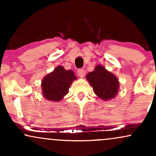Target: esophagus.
Wrapping results in <instances>:
<instances>
[{"instance_id": "obj_1", "label": "esophagus", "mask_w": 156, "mask_h": 156, "mask_svg": "<svg viewBox=\"0 0 156 156\" xmlns=\"http://www.w3.org/2000/svg\"><path fill=\"white\" fill-rule=\"evenodd\" d=\"M78 75L80 78H83L85 76V70L83 69H79L78 70Z\"/></svg>"}]
</instances>
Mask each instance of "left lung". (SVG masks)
<instances>
[{"instance_id": "obj_1", "label": "left lung", "mask_w": 156, "mask_h": 156, "mask_svg": "<svg viewBox=\"0 0 156 156\" xmlns=\"http://www.w3.org/2000/svg\"><path fill=\"white\" fill-rule=\"evenodd\" d=\"M87 79L92 87L94 92L101 99L107 101L114 98L118 92L119 81L117 77L98 65L93 72L87 74Z\"/></svg>"}]
</instances>
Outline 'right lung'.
I'll return each instance as SVG.
<instances>
[{
	"label": "right lung",
	"mask_w": 156,
	"mask_h": 156,
	"mask_svg": "<svg viewBox=\"0 0 156 156\" xmlns=\"http://www.w3.org/2000/svg\"><path fill=\"white\" fill-rule=\"evenodd\" d=\"M76 79L73 70H66L63 67L58 66L42 80V94L48 101H61L67 94L69 87Z\"/></svg>",
	"instance_id": "add662e5"
}]
</instances>
